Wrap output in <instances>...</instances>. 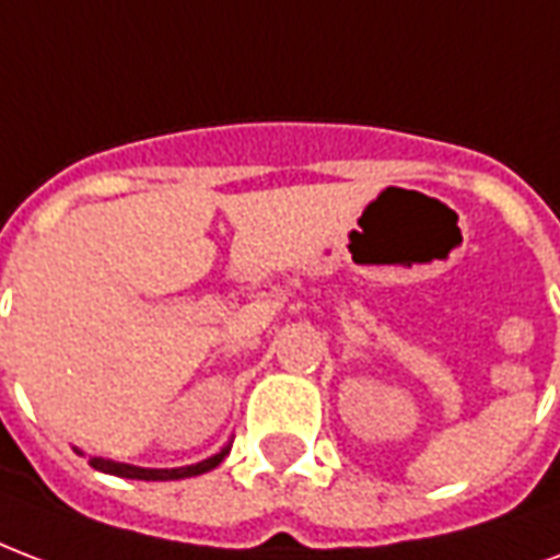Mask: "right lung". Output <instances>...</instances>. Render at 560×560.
<instances>
[{
  "instance_id": "obj_1",
  "label": "right lung",
  "mask_w": 560,
  "mask_h": 560,
  "mask_svg": "<svg viewBox=\"0 0 560 560\" xmlns=\"http://www.w3.org/2000/svg\"><path fill=\"white\" fill-rule=\"evenodd\" d=\"M75 452H79V448H75ZM79 455H82V452H79ZM226 455H230V445L221 448L218 455L200 460V464L176 466V469H144V466L117 464V460H105V457H91L88 464L94 466V469H100V472L120 475V478H138V481H179V478H195V475H203L209 472V469H215Z\"/></svg>"
}]
</instances>
